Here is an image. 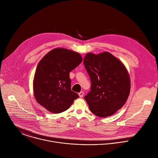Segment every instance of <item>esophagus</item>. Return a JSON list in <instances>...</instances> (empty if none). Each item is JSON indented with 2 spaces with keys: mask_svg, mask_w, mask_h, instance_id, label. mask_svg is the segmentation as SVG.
Listing matches in <instances>:
<instances>
[{
  "mask_svg": "<svg viewBox=\"0 0 158 158\" xmlns=\"http://www.w3.org/2000/svg\"><path fill=\"white\" fill-rule=\"evenodd\" d=\"M78 94H79V97H80V98H82V97H83V95H84V92H83V91H80V92L78 93Z\"/></svg>",
  "mask_w": 158,
  "mask_h": 158,
  "instance_id": "1",
  "label": "esophagus"
}]
</instances>
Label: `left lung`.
Segmentation results:
<instances>
[{
  "mask_svg": "<svg viewBox=\"0 0 158 158\" xmlns=\"http://www.w3.org/2000/svg\"><path fill=\"white\" fill-rule=\"evenodd\" d=\"M83 64L91 80V91L85 97L90 111L99 117L114 114L127 102L131 83L123 63L109 52L87 53Z\"/></svg>",
  "mask_w": 158,
  "mask_h": 158,
  "instance_id": "left-lung-1",
  "label": "left lung"
}]
</instances>
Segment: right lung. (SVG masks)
<instances>
[{
  "label": "right lung",
  "instance_id": "obj_1",
  "mask_svg": "<svg viewBox=\"0 0 158 158\" xmlns=\"http://www.w3.org/2000/svg\"><path fill=\"white\" fill-rule=\"evenodd\" d=\"M82 61L80 53L56 48L47 53L39 61L33 83L37 102L53 113L68 110L79 97L71 89L70 72Z\"/></svg>",
  "mask_w": 158,
  "mask_h": 158
}]
</instances>
